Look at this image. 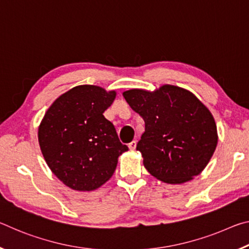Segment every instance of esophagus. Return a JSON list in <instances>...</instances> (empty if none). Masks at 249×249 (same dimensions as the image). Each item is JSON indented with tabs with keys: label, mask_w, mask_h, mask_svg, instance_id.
Masks as SVG:
<instances>
[{
	"label": "esophagus",
	"mask_w": 249,
	"mask_h": 249,
	"mask_svg": "<svg viewBox=\"0 0 249 249\" xmlns=\"http://www.w3.org/2000/svg\"><path fill=\"white\" fill-rule=\"evenodd\" d=\"M136 141H133V142H130L129 144H128V147H129V149H132V150H134V149H136Z\"/></svg>",
	"instance_id": "34e87169"
}]
</instances>
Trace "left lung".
<instances>
[{"instance_id":"8db88e82","label":"left lung","mask_w":249,"mask_h":249,"mask_svg":"<svg viewBox=\"0 0 249 249\" xmlns=\"http://www.w3.org/2000/svg\"><path fill=\"white\" fill-rule=\"evenodd\" d=\"M123 96L145 121L136 149L151 176L181 184L204 170L216 148L217 128L212 113L192 92L163 84L154 91L130 89Z\"/></svg>"}]
</instances>
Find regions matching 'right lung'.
Instances as JSON below:
<instances>
[{"mask_svg": "<svg viewBox=\"0 0 249 249\" xmlns=\"http://www.w3.org/2000/svg\"><path fill=\"white\" fill-rule=\"evenodd\" d=\"M114 90L77 86L53 101L38 127V142L53 174L75 191H93L111 179L128 150L103 113Z\"/></svg>", "mask_w": 249, "mask_h": 249, "instance_id": "right-lung-1", "label": "right lung"}]
</instances>
